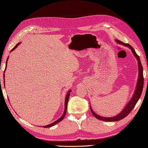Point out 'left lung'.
I'll return each mask as SVG.
<instances>
[{
    "mask_svg": "<svg viewBox=\"0 0 148 148\" xmlns=\"http://www.w3.org/2000/svg\"><path fill=\"white\" fill-rule=\"evenodd\" d=\"M116 42L117 43L122 44V45H123L125 46H127L129 47L131 49L132 52H133V55L135 56L136 58V60H138V72H139V77L138 79V82H137V84H136V87L135 89V92H134L133 95L132 97V99L130 101H129V102L127 104V105L125 107V108L123 109V110L121 112L120 114L117 115L116 116H114V117H101V116L97 115L96 114L95 112L92 110L91 109V106H90V109L91 111L92 114V115L95 116V117L101 120L102 121H107V122H115V121H119L120 120H122L124 119L125 117H126L131 112V111L133 109L134 107H135L136 104L137 102L138 101L140 97H141V93L143 91V85H144V78H143V66L141 63V60L140 59V57H139L137 53H136L135 51L134 50V49L133 48L132 46L130 45H129L128 44L124 43L122 41H119V40H116Z\"/></svg>",
    "mask_w": 148,
    "mask_h": 148,
    "instance_id": "obj_1",
    "label": "left lung"
}]
</instances>
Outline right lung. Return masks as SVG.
Instances as JSON below:
<instances>
[{"mask_svg": "<svg viewBox=\"0 0 148 148\" xmlns=\"http://www.w3.org/2000/svg\"><path fill=\"white\" fill-rule=\"evenodd\" d=\"M20 44V42H19V43H18L16 45L13 47L12 50H11V51L10 52H12V51H13V50H14L15 49H16V47L19 45V44ZM8 58H7V61H6V65H5V70H6V68H7V61H8ZM3 72H5V71H3ZM5 75H4V73H3V83H5ZM71 91V90H69V91L67 92V94H66V97H65V109H64V114H63V115H62V116H61V117L60 118H59V119L58 120H57L56 121H55L54 122H53V123H51V124H49V125H46V126H42V127H44V128H49V127H52V126H53V125H55L56 124H57V123H58L59 122H60V121H62V120L64 119V117L65 116V114H66V109H67V104H68V101H69V96H70V92Z\"/></svg>", "mask_w": 148, "mask_h": 148, "instance_id": "right-lung-1", "label": "right lung"}]
</instances>
